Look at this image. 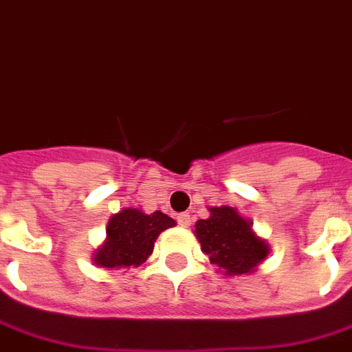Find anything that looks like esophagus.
<instances>
[{
  "mask_svg": "<svg viewBox=\"0 0 352 352\" xmlns=\"http://www.w3.org/2000/svg\"><path fill=\"white\" fill-rule=\"evenodd\" d=\"M177 222H179V226H182V228H190L191 215L190 213H179V215H177Z\"/></svg>",
  "mask_w": 352,
  "mask_h": 352,
  "instance_id": "1",
  "label": "esophagus"
}]
</instances>
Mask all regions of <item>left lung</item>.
<instances>
[{
	"label": "left lung",
	"mask_w": 352,
	"mask_h": 352,
	"mask_svg": "<svg viewBox=\"0 0 352 352\" xmlns=\"http://www.w3.org/2000/svg\"><path fill=\"white\" fill-rule=\"evenodd\" d=\"M211 217L195 224V235L211 264L226 275H244L255 271L256 264L267 256L270 245L251 230V222L242 219L235 208H210Z\"/></svg>",
	"instance_id": "1"
}]
</instances>
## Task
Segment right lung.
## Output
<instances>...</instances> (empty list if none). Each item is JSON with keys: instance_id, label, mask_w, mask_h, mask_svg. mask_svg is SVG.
<instances>
[{"instance_id": "add662e5", "label": "right lung", "mask_w": 352, "mask_h": 352, "mask_svg": "<svg viewBox=\"0 0 352 352\" xmlns=\"http://www.w3.org/2000/svg\"><path fill=\"white\" fill-rule=\"evenodd\" d=\"M171 226H175V221L162 211L146 215L141 210H122L108 222V239L104 245L96 251L94 262L110 270L137 267L151 255L153 242L161 231Z\"/></svg>"}]
</instances>
